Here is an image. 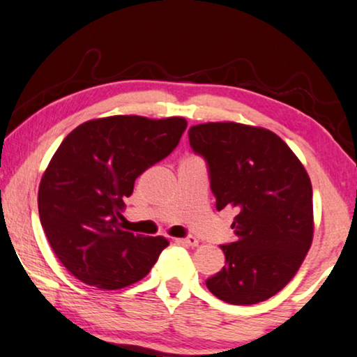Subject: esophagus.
<instances>
[{
    "label": "esophagus",
    "instance_id": "esophagus-1",
    "mask_svg": "<svg viewBox=\"0 0 357 357\" xmlns=\"http://www.w3.org/2000/svg\"><path fill=\"white\" fill-rule=\"evenodd\" d=\"M179 243H183V245H188V247H197L199 245V241H197L196 237H184V238H178Z\"/></svg>",
    "mask_w": 357,
    "mask_h": 357
}]
</instances>
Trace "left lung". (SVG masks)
I'll return each mask as SVG.
<instances>
[{
	"mask_svg": "<svg viewBox=\"0 0 357 357\" xmlns=\"http://www.w3.org/2000/svg\"><path fill=\"white\" fill-rule=\"evenodd\" d=\"M189 143L206 158L218 211H237V238L220 245L225 267L207 278V288L231 305L268 300L295 277L313 242V189L305 166L261 126L194 125Z\"/></svg>",
	"mask_w": 357,
	"mask_h": 357,
	"instance_id": "obj_1",
	"label": "left lung"
}]
</instances>
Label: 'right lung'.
<instances>
[{
  "instance_id": "1",
  "label": "right lung",
  "mask_w": 357,
  "mask_h": 357,
  "mask_svg": "<svg viewBox=\"0 0 357 357\" xmlns=\"http://www.w3.org/2000/svg\"><path fill=\"white\" fill-rule=\"evenodd\" d=\"M188 121L114 115L89 120L64 138L39 184V218L54 254L87 285L119 290L146 277L165 237L121 229L135 179L178 146Z\"/></svg>"
}]
</instances>
